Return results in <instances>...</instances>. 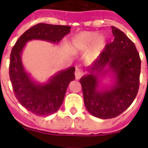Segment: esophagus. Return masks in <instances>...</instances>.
I'll list each match as a JSON object with an SVG mask.
<instances>
[{"instance_id": "34e87169", "label": "esophagus", "mask_w": 148, "mask_h": 148, "mask_svg": "<svg viewBox=\"0 0 148 148\" xmlns=\"http://www.w3.org/2000/svg\"><path fill=\"white\" fill-rule=\"evenodd\" d=\"M84 71L81 69H79V68H77L76 71H75V77H76L77 80H78L83 76Z\"/></svg>"}]
</instances>
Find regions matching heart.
Segmentation results:
<instances>
[{
    "label": "heart",
    "mask_w": 148,
    "mask_h": 148,
    "mask_svg": "<svg viewBox=\"0 0 148 148\" xmlns=\"http://www.w3.org/2000/svg\"><path fill=\"white\" fill-rule=\"evenodd\" d=\"M107 38L103 35H99L96 31H84L75 36L71 40V49L74 52L84 51L90 47L89 56L95 58L104 49Z\"/></svg>",
    "instance_id": "heart-1"
}]
</instances>
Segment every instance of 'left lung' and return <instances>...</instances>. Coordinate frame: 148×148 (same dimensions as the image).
Segmentation results:
<instances>
[{"instance_id":"8db88e82","label":"left lung","mask_w":148,"mask_h":148,"mask_svg":"<svg viewBox=\"0 0 148 148\" xmlns=\"http://www.w3.org/2000/svg\"><path fill=\"white\" fill-rule=\"evenodd\" d=\"M111 27L113 42L106 45L89 67L90 73L80 79L86 108L101 119L114 118L128 108L138 95L140 84L141 62L135 45L123 31ZM106 66L115 74V82L110 89L100 90L97 77Z\"/></svg>"}]
</instances>
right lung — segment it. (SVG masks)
<instances>
[{
    "label": "right lung",
    "instance_id": "add662e5",
    "mask_svg": "<svg viewBox=\"0 0 148 148\" xmlns=\"http://www.w3.org/2000/svg\"><path fill=\"white\" fill-rule=\"evenodd\" d=\"M71 27L40 23L26 31L13 47L10 55L9 75L15 97L27 110L38 116L52 114L62 104L67 88L75 78V67H71L54 74L47 83L34 81L24 68L21 52L26 43L42 40L59 43L70 33Z\"/></svg>",
    "mask_w": 148,
    "mask_h": 148
}]
</instances>
